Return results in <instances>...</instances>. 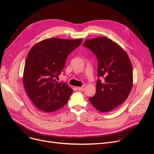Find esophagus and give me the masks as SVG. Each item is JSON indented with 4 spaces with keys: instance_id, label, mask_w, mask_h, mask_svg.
<instances>
[{
    "instance_id": "esophagus-1",
    "label": "esophagus",
    "mask_w": 154,
    "mask_h": 154,
    "mask_svg": "<svg viewBox=\"0 0 154 154\" xmlns=\"http://www.w3.org/2000/svg\"><path fill=\"white\" fill-rule=\"evenodd\" d=\"M85 85H84L82 86V87H78V90L80 91H84L85 90Z\"/></svg>"
}]
</instances>
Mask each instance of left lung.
Wrapping results in <instances>:
<instances>
[{
	"label": "left lung",
	"mask_w": 154,
	"mask_h": 154,
	"mask_svg": "<svg viewBox=\"0 0 154 154\" xmlns=\"http://www.w3.org/2000/svg\"><path fill=\"white\" fill-rule=\"evenodd\" d=\"M98 60L96 93L89 101L97 110L110 112L128 97L133 85L132 63L126 52L110 38L99 37L87 39L83 45Z\"/></svg>",
	"instance_id": "left-lung-1"
}]
</instances>
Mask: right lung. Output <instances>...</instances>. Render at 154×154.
Returning a JSON list of instances; mask_svg holds the SVG:
<instances>
[{"instance_id": "obj_1", "label": "right lung", "mask_w": 154, "mask_h": 154, "mask_svg": "<svg viewBox=\"0 0 154 154\" xmlns=\"http://www.w3.org/2000/svg\"><path fill=\"white\" fill-rule=\"evenodd\" d=\"M82 38L52 37L31 48L24 66L23 83L30 99L40 110L52 112L66 105L73 92L66 83L56 80L69 54L79 47Z\"/></svg>"}]
</instances>
